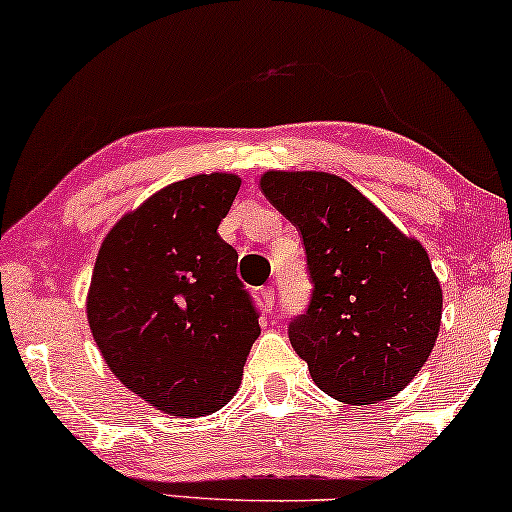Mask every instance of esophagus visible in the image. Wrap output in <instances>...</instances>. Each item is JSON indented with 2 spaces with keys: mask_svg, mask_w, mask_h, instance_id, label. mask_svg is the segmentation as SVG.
<instances>
[{
  "mask_svg": "<svg viewBox=\"0 0 512 512\" xmlns=\"http://www.w3.org/2000/svg\"><path fill=\"white\" fill-rule=\"evenodd\" d=\"M261 305L263 310H272V305H275V289L272 287L261 289Z\"/></svg>",
  "mask_w": 512,
  "mask_h": 512,
  "instance_id": "34e87169",
  "label": "esophagus"
}]
</instances>
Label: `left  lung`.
Listing matches in <instances>:
<instances>
[{
  "label": "left lung",
  "instance_id": "left-lung-1",
  "mask_svg": "<svg viewBox=\"0 0 512 512\" xmlns=\"http://www.w3.org/2000/svg\"><path fill=\"white\" fill-rule=\"evenodd\" d=\"M261 190L303 237L313 294L289 341L313 381L348 404L400 393L433 353L442 320L426 249L334 174L265 171Z\"/></svg>",
  "mask_w": 512,
  "mask_h": 512
}]
</instances>
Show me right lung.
<instances>
[{
  "label": "right lung",
  "mask_w": 512,
  "mask_h": 512,
  "mask_svg": "<svg viewBox=\"0 0 512 512\" xmlns=\"http://www.w3.org/2000/svg\"><path fill=\"white\" fill-rule=\"evenodd\" d=\"M242 181L199 174L171 183L108 232L86 317L105 364L171 416H207L242 383L258 310L218 235Z\"/></svg>",
  "instance_id": "obj_1"
}]
</instances>
